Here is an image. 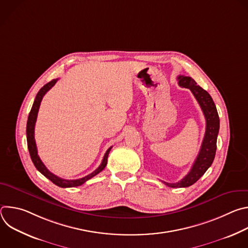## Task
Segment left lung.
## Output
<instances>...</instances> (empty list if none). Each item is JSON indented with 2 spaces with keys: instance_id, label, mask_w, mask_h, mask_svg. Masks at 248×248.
<instances>
[{
  "instance_id": "8db88e82",
  "label": "left lung",
  "mask_w": 248,
  "mask_h": 248,
  "mask_svg": "<svg viewBox=\"0 0 248 248\" xmlns=\"http://www.w3.org/2000/svg\"><path fill=\"white\" fill-rule=\"evenodd\" d=\"M178 80L181 87L188 88L192 92L200 105L206 120V130L201 148L189 172L182 181L175 184L163 182L169 187H187L195 184L214 161L217 149V137L220 128V119L213 99L206 90L197 85L193 78L179 76Z\"/></svg>"
}]
</instances>
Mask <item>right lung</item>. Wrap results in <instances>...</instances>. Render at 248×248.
Wrapping results in <instances>:
<instances>
[{"label":"right lung","instance_id":"add662e5","mask_svg":"<svg viewBox=\"0 0 248 248\" xmlns=\"http://www.w3.org/2000/svg\"><path fill=\"white\" fill-rule=\"evenodd\" d=\"M58 81V79H53L52 81L48 82L47 84H45L37 93L36 97H35L34 103L32 105L31 111L29 113L28 116V120H27V124H26V137H27V147H28V151L31 157V160L36 168L43 175H45L47 179H49L53 184H55L56 186H60V187H75V186H79L81 185H83L86 181L92 179L93 176H95L96 174H98L100 171H102L106 165H107V161H108V156L109 153L112 149V146L106 151L104 158L102 160L101 165L91 173H89L88 175H85L84 178L78 179V180H63L59 178V176L55 175L54 173H52L47 168L46 166L43 164V162L41 161V159L38 156V152H37V147H36V142H35V138H34V128H35V123H36V119H37V115H38V111H39V107L41 101L44 97V95L56 84V82Z\"/></svg>","mask_w":248,"mask_h":248}]
</instances>
